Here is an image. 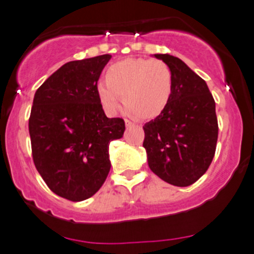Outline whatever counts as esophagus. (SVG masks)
<instances>
[{
  "instance_id": "obj_1",
  "label": "esophagus",
  "mask_w": 254,
  "mask_h": 254,
  "mask_svg": "<svg viewBox=\"0 0 254 254\" xmlns=\"http://www.w3.org/2000/svg\"><path fill=\"white\" fill-rule=\"evenodd\" d=\"M125 125H127V127H134V123H131L130 120H125Z\"/></svg>"
}]
</instances>
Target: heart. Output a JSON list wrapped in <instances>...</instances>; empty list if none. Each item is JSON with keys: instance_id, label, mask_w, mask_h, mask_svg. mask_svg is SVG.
Masks as SVG:
<instances>
[{"instance_id": "b5f03b06", "label": "heart", "mask_w": 254, "mask_h": 254, "mask_svg": "<svg viewBox=\"0 0 254 254\" xmlns=\"http://www.w3.org/2000/svg\"><path fill=\"white\" fill-rule=\"evenodd\" d=\"M106 81L97 84V96L109 115L118 112L122 96L130 114L141 120L156 119L166 111L172 97V71L161 60H120L109 66Z\"/></svg>"}]
</instances>
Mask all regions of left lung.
<instances>
[{
    "label": "left lung",
    "instance_id": "1",
    "mask_svg": "<svg viewBox=\"0 0 254 254\" xmlns=\"http://www.w3.org/2000/svg\"><path fill=\"white\" fill-rule=\"evenodd\" d=\"M172 71L173 92L166 111L143 125L142 146L150 170L167 183L188 187L209 168L216 150L217 118L206 82L181 59L155 54Z\"/></svg>",
    "mask_w": 254,
    "mask_h": 254
}]
</instances>
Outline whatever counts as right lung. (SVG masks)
<instances>
[{"instance_id": "add662e5", "label": "right lung", "mask_w": 254, "mask_h": 254, "mask_svg": "<svg viewBox=\"0 0 254 254\" xmlns=\"http://www.w3.org/2000/svg\"><path fill=\"white\" fill-rule=\"evenodd\" d=\"M112 55L70 61L37 89L29 117L33 161L51 191L82 201L111 171L109 143L123 137L122 118H107L97 82Z\"/></svg>"}]
</instances>
